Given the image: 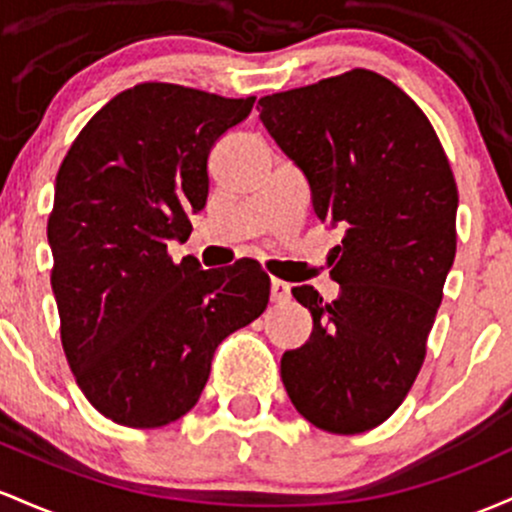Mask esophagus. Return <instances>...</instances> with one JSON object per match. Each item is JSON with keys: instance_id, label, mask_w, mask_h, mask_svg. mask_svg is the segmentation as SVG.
I'll return each instance as SVG.
<instances>
[{"instance_id": "obj_1", "label": "esophagus", "mask_w": 512, "mask_h": 512, "mask_svg": "<svg viewBox=\"0 0 512 512\" xmlns=\"http://www.w3.org/2000/svg\"><path fill=\"white\" fill-rule=\"evenodd\" d=\"M271 300L273 302H287L290 300V283H285V280H271Z\"/></svg>"}]
</instances>
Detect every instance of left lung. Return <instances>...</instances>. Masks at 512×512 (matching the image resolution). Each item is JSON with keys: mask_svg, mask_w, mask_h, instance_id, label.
<instances>
[{"mask_svg": "<svg viewBox=\"0 0 512 512\" xmlns=\"http://www.w3.org/2000/svg\"><path fill=\"white\" fill-rule=\"evenodd\" d=\"M258 118L312 191L324 225L346 227L329 275L338 297L292 290L309 341L280 377L312 426L355 435L409 394L457 249V186L426 113L370 70L263 96Z\"/></svg>", "mask_w": 512, "mask_h": 512, "instance_id": "obj_1", "label": "left lung"}]
</instances>
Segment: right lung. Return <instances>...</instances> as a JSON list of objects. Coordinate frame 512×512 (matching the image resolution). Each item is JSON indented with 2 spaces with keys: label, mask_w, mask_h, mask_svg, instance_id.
Masks as SVG:
<instances>
[{
  "label": "right lung",
  "mask_w": 512,
  "mask_h": 512,
  "mask_svg": "<svg viewBox=\"0 0 512 512\" xmlns=\"http://www.w3.org/2000/svg\"><path fill=\"white\" fill-rule=\"evenodd\" d=\"M176 84H137L96 113L57 171L48 220L62 348L96 411L162 428L198 404L215 348L268 307L251 258L174 263L208 203V157L254 108Z\"/></svg>",
  "instance_id": "obj_1"
}]
</instances>
